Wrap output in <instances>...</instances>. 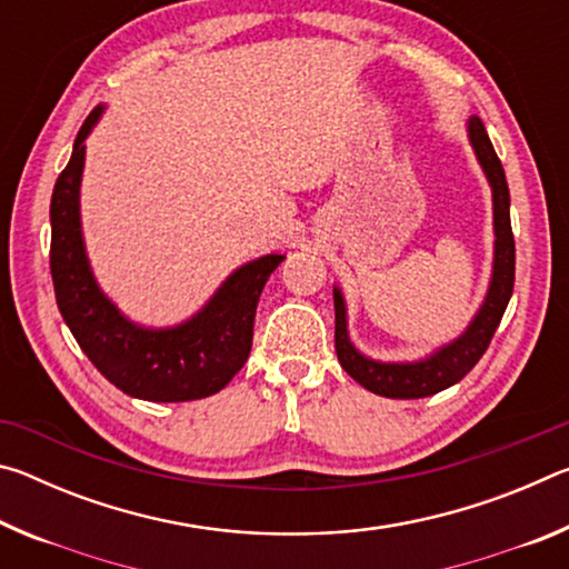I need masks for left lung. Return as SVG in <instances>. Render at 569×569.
<instances>
[{
  "label": "left lung",
  "instance_id": "1",
  "mask_svg": "<svg viewBox=\"0 0 569 569\" xmlns=\"http://www.w3.org/2000/svg\"><path fill=\"white\" fill-rule=\"evenodd\" d=\"M467 134L481 170L492 188V206H495V266L492 281L485 296V303L467 331L447 346H441L431 356L421 361L409 363H387L373 361L363 356L349 339V326H346V301L343 293L333 286V308H336V353L353 381H359L363 389H369L379 397L389 399H423L431 393H439L455 387L467 373L475 369V363L487 351L489 341L502 321L505 308L512 298L515 288V236L512 223H509V188L505 178V168L499 162L492 148V140L485 130V124L471 114L467 120Z\"/></svg>",
  "mask_w": 569,
  "mask_h": 569
}]
</instances>
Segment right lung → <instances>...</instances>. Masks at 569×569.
<instances>
[{
	"mask_svg": "<svg viewBox=\"0 0 569 569\" xmlns=\"http://www.w3.org/2000/svg\"><path fill=\"white\" fill-rule=\"evenodd\" d=\"M102 110L100 104L88 114L52 190L50 271L57 306L94 369L120 391L142 401L206 399L243 369L258 298L286 256L268 253L240 266L196 316L170 329H148L120 313L94 281L80 226L84 140Z\"/></svg>",
	"mask_w": 569,
	"mask_h": 569,
	"instance_id": "obj_1",
	"label": "right lung"
}]
</instances>
